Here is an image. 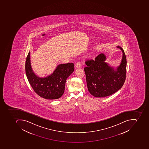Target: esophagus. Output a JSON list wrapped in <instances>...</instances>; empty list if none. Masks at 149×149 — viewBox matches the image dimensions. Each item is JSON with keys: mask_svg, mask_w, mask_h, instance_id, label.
<instances>
[{"mask_svg": "<svg viewBox=\"0 0 149 149\" xmlns=\"http://www.w3.org/2000/svg\"><path fill=\"white\" fill-rule=\"evenodd\" d=\"M75 67L77 68H80L81 67V64L80 62H77L76 63L75 65Z\"/></svg>", "mask_w": 149, "mask_h": 149, "instance_id": "obj_1", "label": "esophagus"}]
</instances>
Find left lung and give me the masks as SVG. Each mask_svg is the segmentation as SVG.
<instances>
[{"instance_id":"left-lung-1","label":"left lung","mask_w":149,"mask_h":149,"mask_svg":"<svg viewBox=\"0 0 149 149\" xmlns=\"http://www.w3.org/2000/svg\"><path fill=\"white\" fill-rule=\"evenodd\" d=\"M117 47L123 52L121 61L116 69L106 62V56L101 53L94 60L85 61L84 68L89 92L97 97H107L113 94L122 87L126 78L127 61L124 50Z\"/></svg>"}]
</instances>
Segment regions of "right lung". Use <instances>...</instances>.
<instances>
[{
  "instance_id": "right-lung-1",
  "label": "right lung",
  "mask_w": 149,
  "mask_h": 149,
  "mask_svg": "<svg viewBox=\"0 0 149 149\" xmlns=\"http://www.w3.org/2000/svg\"><path fill=\"white\" fill-rule=\"evenodd\" d=\"M74 65L73 63L61 64L51 75L40 77L32 68L29 52L25 61V73L30 85L39 96L47 99H57L64 93L66 80L74 71Z\"/></svg>"
}]
</instances>
